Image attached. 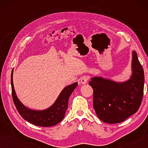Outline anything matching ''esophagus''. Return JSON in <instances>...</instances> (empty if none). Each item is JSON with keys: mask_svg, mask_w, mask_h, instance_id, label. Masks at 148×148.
<instances>
[{"mask_svg": "<svg viewBox=\"0 0 148 148\" xmlns=\"http://www.w3.org/2000/svg\"><path fill=\"white\" fill-rule=\"evenodd\" d=\"M89 79H90V77H89L88 76H84V77H82V79H81L80 82L82 84H86L87 82H88Z\"/></svg>", "mask_w": 148, "mask_h": 148, "instance_id": "esophagus-1", "label": "esophagus"}]
</instances>
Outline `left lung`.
<instances>
[{
  "mask_svg": "<svg viewBox=\"0 0 148 148\" xmlns=\"http://www.w3.org/2000/svg\"><path fill=\"white\" fill-rule=\"evenodd\" d=\"M133 74L124 83L94 77L89 84L94 90L93 106L97 116L106 123H119L138 110L144 88V72L136 52H133Z\"/></svg>",
  "mask_w": 148,
  "mask_h": 148,
  "instance_id": "1",
  "label": "left lung"
}]
</instances>
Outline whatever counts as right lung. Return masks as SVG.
Returning <instances> with one entry per match:
<instances>
[{
	"mask_svg": "<svg viewBox=\"0 0 148 148\" xmlns=\"http://www.w3.org/2000/svg\"><path fill=\"white\" fill-rule=\"evenodd\" d=\"M13 70H12L11 82L13 100L18 112L25 121L34 125L46 127L54 126L63 119L68 108L69 98L76 88L77 83H74L64 88L54 104L49 108L44 110H32L23 106L16 96L13 86Z\"/></svg>",
	"mask_w": 148,
	"mask_h": 148,
	"instance_id": "right-lung-1",
	"label": "right lung"
}]
</instances>
